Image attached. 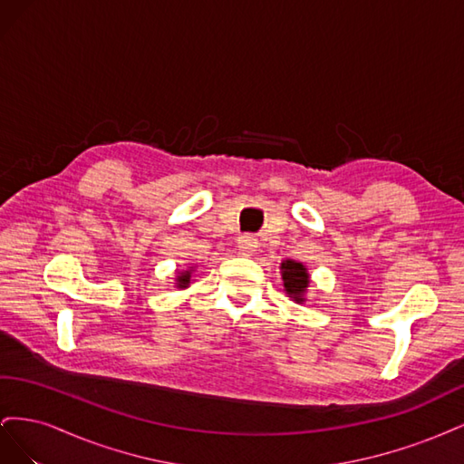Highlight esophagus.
Wrapping results in <instances>:
<instances>
[{"label":"esophagus","instance_id":"obj_1","mask_svg":"<svg viewBox=\"0 0 464 464\" xmlns=\"http://www.w3.org/2000/svg\"><path fill=\"white\" fill-rule=\"evenodd\" d=\"M237 247H240V251H242L244 256H251L257 249V240H256L254 236L246 234L242 237H237Z\"/></svg>","mask_w":464,"mask_h":464}]
</instances>
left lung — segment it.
Wrapping results in <instances>:
<instances>
[{"mask_svg": "<svg viewBox=\"0 0 464 464\" xmlns=\"http://www.w3.org/2000/svg\"><path fill=\"white\" fill-rule=\"evenodd\" d=\"M280 273H283V283L288 296L296 304L305 302L304 294L307 290V285H310V275H307L305 266L298 261L286 259L280 263Z\"/></svg>", "mask_w": 464, "mask_h": 464, "instance_id": "left-lung-1", "label": "left lung"}]
</instances>
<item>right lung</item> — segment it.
Instances as JSON below:
<instances>
[{"instance_id": "1", "label": "right lung", "mask_w": 464, "mask_h": 464, "mask_svg": "<svg viewBox=\"0 0 464 464\" xmlns=\"http://www.w3.org/2000/svg\"><path fill=\"white\" fill-rule=\"evenodd\" d=\"M189 280H191V271H184V273H179V276L176 278V285H178V288H188Z\"/></svg>"}]
</instances>
